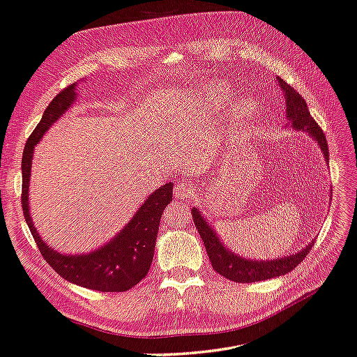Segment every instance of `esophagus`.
<instances>
[{"label": "esophagus", "instance_id": "obj_1", "mask_svg": "<svg viewBox=\"0 0 357 357\" xmlns=\"http://www.w3.org/2000/svg\"><path fill=\"white\" fill-rule=\"evenodd\" d=\"M193 193V189L192 185L187 183V181H178L176 187H174V197H176L178 199H189L192 197Z\"/></svg>", "mask_w": 357, "mask_h": 357}]
</instances>
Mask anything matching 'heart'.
<instances>
[{
	"mask_svg": "<svg viewBox=\"0 0 357 357\" xmlns=\"http://www.w3.org/2000/svg\"><path fill=\"white\" fill-rule=\"evenodd\" d=\"M207 101H209V106L217 107L220 105H223V102L228 100V95H226L225 90L222 87H213L209 93H207Z\"/></svg>",
	"mask_w": 357,
	"mask_h": 357,
	"instance_id": "heart-1",
	"label": "heart"
}]
</instances>
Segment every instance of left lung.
Masks as SVG:
<instances>
[{"mask_svg": "<svg viewBox=\"0 0 357 357\" xmlns=\"http://www.w3.org/2000/svg\"><path fill=\"white\" fill-rule=\"evenodd\" d=\"M278 84H280V87L282 89L284 98H286L287 123L291 128L296 129V131L309 134L310 137L317 142V145L320 146L323 158H325L326 162H329L326 137L325 134H323L321 128L317 125V121L312 119V115L309 114L306 101L303 100V96L298 93L296 90H294V87H290L286 81L281 79L280 76H278ZM192 217L199 232L201 241L204 242L212 268L223 278H226V280L234 282H256L286 275L307 256L309 250L312 248L314 245V242H310L306 248L300 250L295 252V255L273 259V261H265V259L264 261H252V259L248 257L237 256L226 248L222 238L217 236V232L213 231L209 223H207V220L197 207L192 209Z\"/></svg>", "mask_w": 357, "mask_h": 357, "instance_id": "obj_1", "label": "left lung"}]
</instances>
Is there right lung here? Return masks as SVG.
<instances>
[{
    "mask_svg": "<svg viewBox=\"0 0 357 357\" xmlns=\"http://www.w3.org/2000/svg\"><path fill=\"white\" fill-rule=\"evenodd\" d=\"M76 86V82L71 84L54 96V100L45 109L40 123L26 142L22 159V206L24 220L40 255L63 280L98 291H125L144 280L151 267L160 217L165 206L172 201L173 183H167L154 190L125 225V228L106 245L84 255H63L45 243L29 213V181L34 148L50 126L73 105L77 98Z\"/></svg>",
    "mask_w": 357,
    "mask_h": 357,
    "instance_id": "1",
    "label": "right lung"
}]
</instances>
